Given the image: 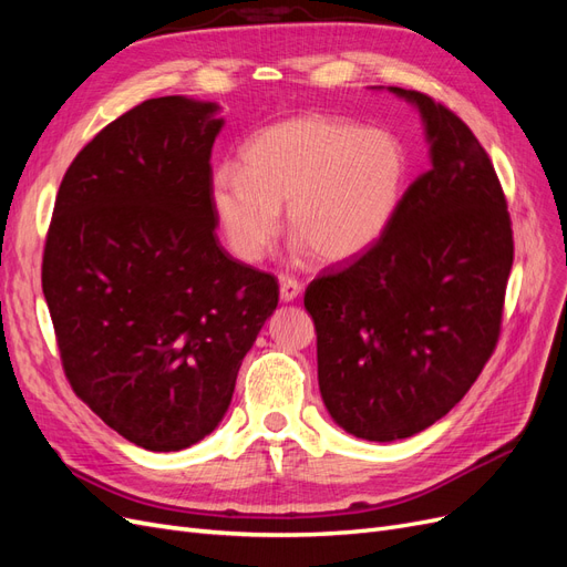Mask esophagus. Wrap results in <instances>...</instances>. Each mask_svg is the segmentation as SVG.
<instances>
[{"instance_id": "obj_1", "label": "esophagus", "mask_w": 567, "mask_h": 567, "mask_svg": "<svg viewBox=\"0 0 567 567\" xmlns=\"http://www.w3.org/2000/svg\"><path fill=\"white\" fill-rule=\"evenodd\" d=\"M279 284H281V300H284V302H293L296 298H300L302 284H300L298 279H293V277H281Z\"/></svg>"}]
</instances>
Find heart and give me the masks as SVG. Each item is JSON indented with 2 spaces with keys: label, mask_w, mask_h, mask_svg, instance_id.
Masks as SVG:
<instances>
[{
  "label": "heart",
  "mask_w": 567,
  "mask_h": 567,
  "mask_svg": "<svg viewBox=\"0 0 567 567\" xmlns=\"http://www.w3.org/2000/svg\"><path fill=\"white\" fill-rule=\"evenodd\" d=\"M241 165L210 177L213 213L234 257L260 262L281 229L323 265H348L383 241L404 194L398 136L352 120L305 113L255 132Z\"/></svg>",
  "instance_id": "heart-1"
}]
</instances>
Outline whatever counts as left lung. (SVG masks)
<instances>
[{
	"label": "left lung",
	"instance_id": "left-lung-1",
	"mask_svg": "<svg viewBox=\"0 0 567 567\" xmlns=\"http://www.w3.org/2000/svg\"><path fill=\"white\" fill-rule=\"evenodd\" d=\"M414 104L431 169L383 241L305 290L321 400L354 437L404 440L456 406L502 333L513 229L499 177L471 127L427 94Z\"/></svg>",
	"mask_w": 567,
	"mask_h": 567
}]
</instances>
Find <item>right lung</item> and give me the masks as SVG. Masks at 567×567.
Wrapping results in <instances>:
<instances>
[{
    "label": "right lung",
    "instance_id": "obj_1",
    "mask_svg": "<svg viewBox=\"0 0 567 567\" xmlns=\"http://www.w3.org/2000/svg\"><path fill=\"white\" fill-rule=\"evenodd\" d=\"M217 104L148 99L63 175L42 290L68 383L151 452H179L227 414L279 284L219 246L210 153Z\"/></svg>",
    "mask_w": 567,
    "mask_h": 567
}]
</instances>
